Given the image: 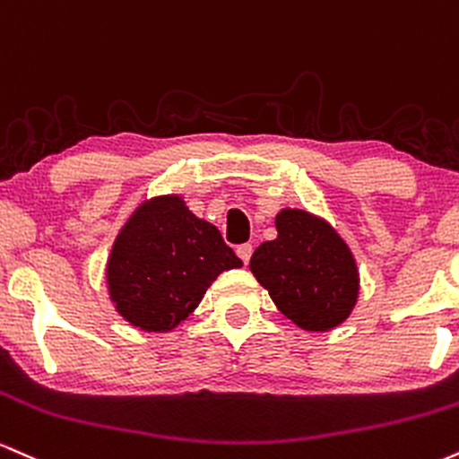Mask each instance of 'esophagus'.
Segmentation results:
<instances>
[{"mask_svg":"<svg viewBox=\"0 0 459 459\" xmlns=\"http://www.w3.org/2000/svg\"><path fill=\"white\" fill-rule=\"evenodd\" d=\"M236 253H238V257L242 260V264H249V260H251V255H253V247L251 245H240L238 249H236Z\"/></svg>","mask_w":459,"mask_h":459,"instance_id":"34e87169","label":"esophagus"}]
</instances>
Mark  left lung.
<instances>
[{"instance_id":"1","label":"left lung","mask_w":459,"mask_h":459,"mask_svg":"<svg viewBox=\"0 0 459 459\" xmlns=\"http://www.w3.org/2000/svg\"><path fill=\"white\" fill-rule=\"evenodd\" d=\"M277 238L262 242L251 273L285 317L305 331H331L359 299L352 251L325 219L285 208L274 219Z\"/></svg>"}]
</instances>
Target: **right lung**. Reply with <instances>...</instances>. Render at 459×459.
<instances>
[{
    "mask_svg": "<svg viewBox=\"0 0 459 459\" xmlns=\"http://www.w3.org/2000/svg\"><path fill=\"white\" fill-rule=\"evenodd\" d=\"M240 266L212 223L167 195L143 202L126 221L107 262V285L124 320L165 333L195 309L221 273Z\"/></svg>",
    "mask_w": 459,
    "mask_h": 459,
    "instance_id": "add662e5",
    "label": "right lung"
}]
</instances>
